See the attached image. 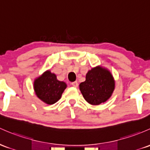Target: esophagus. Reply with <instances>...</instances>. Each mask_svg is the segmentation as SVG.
<instances>
[{
	"label": "esophagus",
	"instance_id": "34e87169",
	"mask_svg": "<svg viewBox=\"0 0 150 150\" xmlns=\"http://www.w3.org/2000/svg\"><path fill=\"white\" fill-rule=\"evenodd\" d=\"M73 87H75V88H78V83L77 81H75V82H72V83H71Z\"/></svg>",
	"mask_w": 150,
	"mask_h": 150
}]
</instances>
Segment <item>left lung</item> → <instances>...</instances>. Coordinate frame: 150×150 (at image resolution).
Wrapping results in <instances>:
<instances>
[{"mask_svg":"<svg viewBox=\"0 0 150 150\" xmlns=\"http://www.w3.org/2000/svg\"><path fill=\"white\" fill-rule=\"evenodd\" d=\"M79 86L84 98L88 103L98 105L111 97L115 89V80L109 70L97 66L89 70L85 81Z\"/></svg>","mask_w":150,"mask_h":150,"instance_id":"8db88e82","label":"left lung"}]
</instances>
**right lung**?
I'll list each match as a JSON object with an SVG mask.
<instances>
[{"mask_svg":"<svg viewBox=\"0 0 150 150\" xmlns=\"http://www.w3.org/2000/svg\"><path fill=\"white\" fill-rule=\"evenodd\" d=\"M67 85L65 82L59 81L56 75L47 70L34 81V90L39 99L48 105L58 101Z\"/></svg>","mask_w":150,"mask_h":150,"instance_id":"right-lung-1","label":"right lung"}]
</instances>
